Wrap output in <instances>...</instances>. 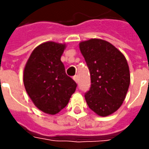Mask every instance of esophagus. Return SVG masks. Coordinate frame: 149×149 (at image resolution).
<instances>
[{
    "mask_svg": "<svg viewBox=\"0 0 149 149\" xmlns=\"http://www.w3.org/2000/svg\"><path fill=\"white\" fill-rule=\"evenodd\" d=\"M73 79H74V81H75L76 83H78V77H77V76H74V78H73Z\"/></svg>",
    "mask_w": 149,
    "mask_h": 149,
    "instance_id": "1",
    "label": "esophagus"
}]
</instances>
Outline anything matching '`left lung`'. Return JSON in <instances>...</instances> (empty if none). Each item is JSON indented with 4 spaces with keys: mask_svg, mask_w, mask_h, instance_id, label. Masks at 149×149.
I'll return each instance as SVG.
<instances>
[{
    "mask_svg": "<svg viewBox=\"0 0 149 149\" xmlns=\"http://www.w3.org/2000/svg\"><path fill=\"white\" fill-rule=\"evenodd\" d=\"M89 67L91 87L84 98L89 108L106 117L120 108L130 84V73L123 54L111 43L90 39L79 44Z\"/></svg>",
    "mask_w": 149,
    "mask_h": 149,
    "instance_id": "8db88e82",
    "label": "left lung"
}]
</instances>
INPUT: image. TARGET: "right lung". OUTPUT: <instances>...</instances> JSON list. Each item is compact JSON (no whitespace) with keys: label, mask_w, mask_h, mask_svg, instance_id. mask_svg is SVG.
Instances as JSON below:
<instances>
[{"label":"right lung","mask_w":149,"mask_h":149,"mask_svg":"<svg viewBox=\"0 0 149 149\" xmlns=\"http://www.w3.org/2000/svg\"><path fill=\"white\" fill-rule=\"evenodd\" d=\"M65 44L46 41L36 47L26 62L23 82L33 104L54 115L65 107L77 84L65 73L60 58Z\"/></svg>","instance_id":"obj_1"}]
</instances>
